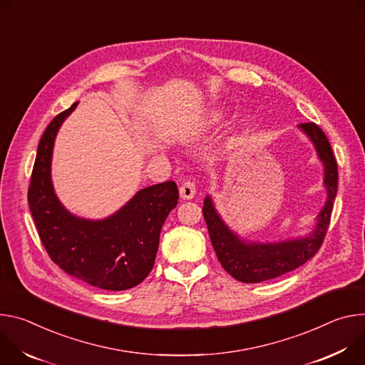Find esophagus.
<instances>
[{
  "instance_id": "1",
  "label": "esophagus",
  "mask_w": 365,
  "mask_h": 365,
  "mask_svg": "<svg viewBox=\"0 0 365 365\" xmlns=\"http://www.w3.org/2000/svg\"><path fill=\"white\" fill-rule=\"evenodd\" d=\"M180 195L184 200H190L195 195V184L192 181H184L180 187Z\"/></svg>"
}]
</instances>
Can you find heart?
Listing matches in <instances>:
<instances>
[{"label": "heart", "mask_w": 365, "mask_h": 365, "mask_svg": "<svg viewBox=\"0 0 365 365\" xmlns=\"http://www.w3.org/2000/svg\"><path fill=\"white\" fill-rule=\"evenodd\" d=\"M248 121H250V118H248V115H245L244 118H242V123H244V125H247L248 123Z\"/></svg>", "instance_id": "obj_1"}]
</instances>
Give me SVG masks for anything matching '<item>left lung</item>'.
Returning a JSON list of instances; mask_svg holds the SVG:
<instances>
[{"instance_id":"left-lung-1","label":"left lung","mask_w":365,"mask_h":365,"mask_svg":"<svg viewBox=\"0 0 365 365\" xmlns=\"http://www.w3.org/2000/svg\"><path fill=\"white\" fill-rule=\"evenodd\" d=\"M299 129L312 140L323 164V185L328 198L316 217L314 229L304 237L282 242L242 240L217 213L210 195L205 198L203 216L217 259L235 279L242 282H261L287 274L316 255L327 236L334 200L338 190V164L331 143L323 130L314 123H302Z\"/></svg>"}]
</instances>
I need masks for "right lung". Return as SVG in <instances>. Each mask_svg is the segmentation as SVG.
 Returning <instances> with one entry per match:
<instances>
[{"label":"right lung","instance_id":"obj_1","mask_svg":"<svg viewBox=\"0 0 365 365\" xmlns=\"http://www.w3.org/2000/svg\"><path fill=\"white\" fill-rule=\"evenodd\" d=\"M76 106L59 113L38 142L27 194L30 212L46 252L66 274L103 290H128L155 264L159 233L178 203V188L174 181L146 187L103 220L68 212L55 194L51 165L56 133Z\"/></svg>","mask_w":365,"mask_h":365}]
</instances>
